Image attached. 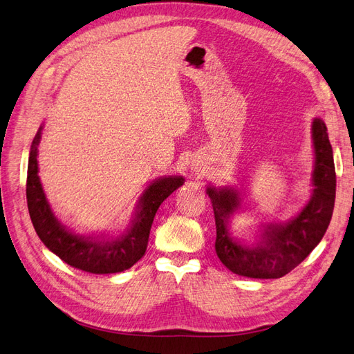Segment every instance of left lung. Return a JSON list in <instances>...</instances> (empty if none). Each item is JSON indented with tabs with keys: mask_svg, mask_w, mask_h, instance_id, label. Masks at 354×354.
<instances>
[{
	"mask_svg": "<svg viewBox=\"0 0 354 354\" xmlns=\"http://www.w3.org/2000/svg\"><path fill=\"white\" fill-rule=\"evenodd\" d=\"M315 147L313 192L307 205L286 223L264 224L260 239L245 245L232 236L230 218L241 208V195L233 187H207L216 217V252L227 269L254 279H277L301 263L322 241L335 203V165L328 130L320 118L312 122Z\"/></svg>",
	"mask_w": 354,
	"mask_h": 354,
	"instance_id": "obj_1",
	"label": "left lung"
}]
</instances>
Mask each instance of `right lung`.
<instances>
[{"label": "right lung", "mask_w": 354, "mask_h": 354, "mask_svg": "<svg viewBox=\"0 0 354 354\" xmlns=\"http://www.w3.org/2000/svg\"><path fill=\"white\" fill-rule=\"evenodd\" d=\"M41 130L42 127L30 145L26 178L28 209L39 239L51 252L75 269L94 274L120 273L130 269L146 252L149 233L159 205L183 186L185 178L169 176L153 180L138 199L131 224L120 236H85L73 233L55 217L41 186L37 159Z\"/></svg>", "instance_id": "add662e5"}]
</instances>
